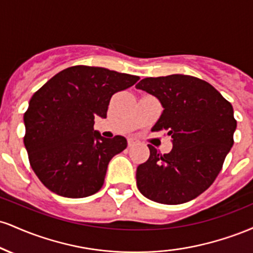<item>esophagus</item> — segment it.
<instances>
[{
  "label": "esophagus",
  "mask_w": 253,
  "mask_h": 253,
  "mask_svg": "<svg viewBox=\"0 0 253 253\" xmlns=\"http://www.w3.org/2000/svg\"><path fill=\"white\" fill-rule=\"evenodd\" d=\"M128 146H134V145H138L139 144V140L136 138H128Z\"/></svg>",
  "instance_id": "1"
}]
</instances>
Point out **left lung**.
<instances>
[{"label":"left lung","mask_w":253,"mask_h":253,"mask_svg":"<svg viewBox=\"0 0 253 253\" xmlns=\"http://www.w3.org/2000/svg\"><path fill=\"white\" fill-rule=\"evenodd\" d=\"M136 89L161 101L163 113L152 130H167L172 150L150 157L136 169V187L145 197L164 205L190 201L207 190L233 146V107L206 81L188 75L147 77Z\"/></svg>","instance_id":"left-lung-1"}]
</instances>
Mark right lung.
Wrapping results in <instances>:
<instances>
[{
    "mask_svg": "<svg viewBox=\"0 0 253 253\" xmlns=\"http://www.w3.org/2000/svg\"><path fill=\"white\" fill-rule=\"evenodd\" d=\"M138 76L96 66L58 72L34 92L24 115L25 147L38 178L57 195L81 199L102 188L110 159L126 138H103L95 118H107L109 101Z\"/></svg>",
    "mask_w": 253,
    "mask_h": 253,
    "instance_id": "add662e5",
    "label": "right lung"
}]
</instances>
